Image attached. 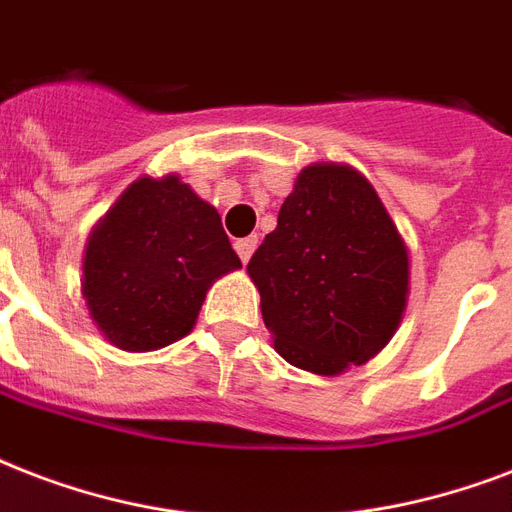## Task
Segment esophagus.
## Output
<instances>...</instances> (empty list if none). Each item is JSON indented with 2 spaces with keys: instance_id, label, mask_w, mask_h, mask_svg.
I'll use <instances>...</instances> for the list:
<instances>
[{
  "instance_id": "1",
  "label": "esophagus",
  "mask_w": 512,
  "mask_h": 512,
  "mask_svg": "<svg viewBox=\"0 0 512 512\" xmlns=\"http://www.w3.org/2000/svg\"><path fill=\"white\" fill-rule=\"evenodd\" d=\"M256 245H259V237H243V240H237L235 251L237 256L243 259V264H248V259H251L253 251H256Z\"/></svg>"
}]
</instances>
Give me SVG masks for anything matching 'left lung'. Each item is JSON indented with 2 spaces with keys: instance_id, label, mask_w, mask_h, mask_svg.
Returning <instances> with one entry per match:
<instances>
[{
  "instance_id": "1",
  "label": "left lung",
  "mask_w": 512,
  "mask_h": 512,
  "mask_svg": "<svg viewBox=\"0 0 512 512\" xmlns=\"http://www.w3.org/2000/svg\"><path fill=\"white\" fill-rule=\"evenodd\" d=\"M264 326L291 366L342 374L382 350L408 301V248L366 176L301 170L275 232L248 261Z\"/></svg>"
}]
</instances>
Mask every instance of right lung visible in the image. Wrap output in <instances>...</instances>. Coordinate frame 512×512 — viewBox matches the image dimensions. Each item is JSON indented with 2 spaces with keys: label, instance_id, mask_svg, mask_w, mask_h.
<instances>
[{
  "label": "right lung",
  "instance_id": "add662e5",
  "mask_svg": "<svg viewBox=\"0 0 512 512\" xmlns=\"http://www.w3.org/2000/svg\"><path fill=\"white\" fill-rule=\"evenodd\" d=\"M240 267L219 211L173 176H144L87 237L82 296L106 342L157 350L192 331L205 293Z\"/></svg>",
  "mask_w": 512,
  "mask_h": 512
}]
</instances>
